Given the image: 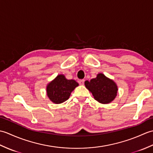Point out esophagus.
<instances>
[{
    "label": "esophagus",
    "instance_id": "34e87169",
    "mask_svg": "<svg viewBox=\"0 0 153 153\" xmlns=\"http://www.w3.org/2000/svg\"><path fill=\"white\" fill-rule=\"evenodd\" d=\"M84 82H85V80H84V79H79L78 81V83L80 84V85H83Z\"/></svg>",
    "mask_w": 153,
    "mask_h": 153
}]
</instances>
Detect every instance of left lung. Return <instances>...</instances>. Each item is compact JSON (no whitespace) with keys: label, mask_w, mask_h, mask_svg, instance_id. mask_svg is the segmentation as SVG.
I'll return each instance as SVG.
<instances>
[{"label":"left lung","mask_w":153,"mask_h":153,"mask_svg":"<svg viewBox=\"0 0 153 153\" xmlns=\"http://www.w3.org/2000/svg\"><path fill=\"white\" fill-rule=\"evenodd\" d=\"M85 85L92 93L94 98L97 101L102 103H109L115 99L118 87L114 81L108 79L102 74H99L96 78L85 81Z\"/></svg>","instance_id":"left-lung-1"}]
</instances>
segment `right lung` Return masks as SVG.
Here are the masks:
<instances>
[{"label": "right lung", "mask_w": 153, "mask_h": 153, "mask_svg": "<svg viewBox=\"0 0 153 153\" xmlns=\"http://www.w3.org/2000/svg\"><path fill=\"white\" fill-rule=\"evenodd\" d=\"M78 85L75 80L67 79L64 75H58L47 85V95L55 104L64 102L69 99L71 92Z\"/></svg>", "instance_id": "obj_1"}]
</instances>
